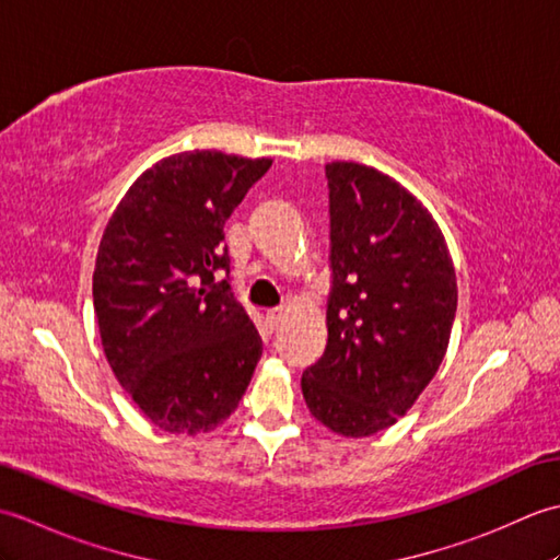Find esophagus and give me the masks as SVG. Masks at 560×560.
<instances>
[{
	"label": "esophagus",
	"instance_id": "1",
	"mask_svg": "<svg viewBox=\"0 0 560 560\" xmlns=\"http://www.w3.org/2000/svg\"><path fill=\"white\" fill-rule=\"evenodd\" d=\"M281 319H283V311H281V307H271V311L267 313V325H269V329H277Z\"/></svg>",
	"mask_w": 560,
	"mask_h": 560
}]
</instances>
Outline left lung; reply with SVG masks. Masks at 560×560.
<instances>
[{
  "label": "left lung",
  "instance_id": "obj_1",
  "mask_svg": "<svg viewBox=\"0 0 560 560\" xmlns=\"http://www.w3.org/2000/svg\"><path fill=\"white\" fill-rule=\"evenodd\" d=\"M329 189L327 347L301 377L307 409L347 438L385 431L438 373L457 313L440 233L389 175L325 165Z\"/></svg>",
  "mask_w": 560,
  "mask_h": 560
}]
</instances>
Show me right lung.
<instances>
[{
  "mask_svg": "<svg viewBox=\"0 0 560 560\" xmlns=\"http://www.w3.org/2000/svg\"><path fill=\"white\" fill-rule=\"evenodd\" d=\"M269 165L177 153L141 175L105 225L93 271L103 351L161 431L217 428L261 359L257 329L231 291L223 225Z\"/></svg>",
  "mask_w": 560,
  "mask_h": 560,
  "instance_id": "add662e5",
  "label": "right lung"
}]
</instances>
